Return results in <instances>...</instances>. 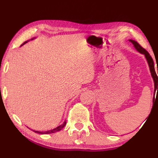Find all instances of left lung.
Wrapping results in <instances>:
<instances>
[{
  "instance_id": "obj_1",
  "label": "left lung",
  "mask_w": 158,
  "mask_h": 158,
  "mask_svg": "<svg viewBox=\"0 0 158 158\" xmlns=\"http://www.w3.org/2000/svg\"><path fill=\"white\" fill-rule=\"evenodd\" d=\"M129 41L134 44V46H135V48L137 49V51L141 52L142 54H144L145 56H146V59H147V61H148V66H149L150 71H151L152 78H153L154 81H155V92L157 90V91H158V77H157V74H156V72L155 70V64H154V61H153V59H152V56H150L149 53H148V52L146 51L144 48H142V47H141L140 45H139L138 43L137 42V41H134V40H129ZM157 74H158V69H157ZM154 99H155V97H154V99H153V102L155 101Z\"/></svg>"
}]
</instances>
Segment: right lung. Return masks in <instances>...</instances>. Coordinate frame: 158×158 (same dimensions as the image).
<instances>
[{
	"instance_id": "right-lung-1",
	"label": "right lung",
	"mask_w": 158,
	"mask_h": 158,
	"mask_svg": "<svg viewBox=\"0 0 158 158\" xmlns=\"http://www.w3.org/2000/svg\"><path fill=\"white\" fill-rule=\"evenodd\" d=\"M27 42V41H26ZM25 42V43H26ZM65 125H66V121H64V123H63L62 125H61V126H58L57 128H54V129L52 130H50V131H33L34 132H35V133H38V134H42V135H44V134H52V133H55L56 131H61V129H62L65 126Z\"/></svg>"
}]
</instances>
